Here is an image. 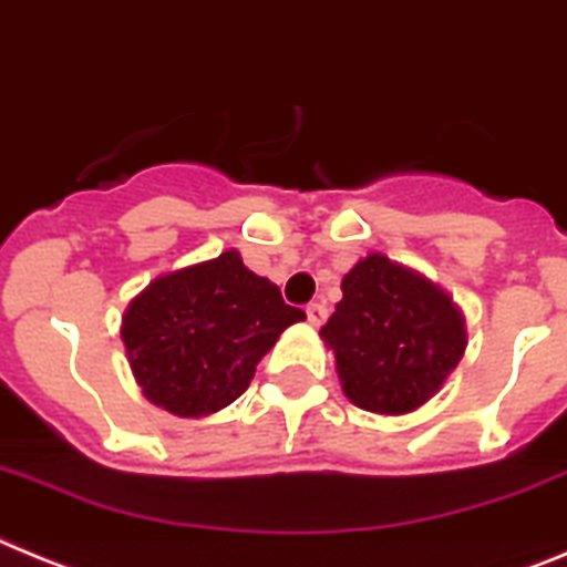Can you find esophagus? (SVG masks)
I'll return each mask as SVG.
<instances>
[{"label":"esophagus","instance_id":"34e87169","mask_svg":"<svg viewBox=\"0 0 567 567\" xmlns=\"http://www.w3.org/2000/svg\"><path fill=\"white\" fill-rule=\"evenodd\" d=\"M305 313H308L310 324H321V321L328 319V308H324L321 302H310L308 308H305Z\"/></svg>","mask_w":567,"mask_h":567}]
</instances>
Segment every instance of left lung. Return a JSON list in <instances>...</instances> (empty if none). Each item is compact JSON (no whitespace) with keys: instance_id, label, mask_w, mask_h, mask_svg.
Returning a JSON list of instances; mask_svg holds the SVG:
<instances>
[{"instance_id":"obj_1","label":"left lung","mask_w":567,"mask_h":567,"mask_svg":"<svg viewBox=\"0 0 567 567\" xmlns=\"http://www.w3.org/2000/svg\"><path fill=\"white\" fill-rule=\"evenodd\" d=\"M341 293L321 339L333 350L344 395L381 415L426 404L466 350L452 296L381 254L359 259Z\"/></svg>"}]
</instances>
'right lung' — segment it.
<instances>
[{"label": "right lung", "mask_w": 567, "mask_h": 567, "mask_svg": "<svg viewBox=\"0 0 567 567\" xmlns=\"http://www.w3.org/2000/svg\"><path fill=\"white\" fill-rule=\"evenodd\" d=\"M305 319L237 251L163 274L121 321L135 381L155 406L203 417L237 401L279 333Z\"/></svg>", "instance_id": "1"}]
</instances>
